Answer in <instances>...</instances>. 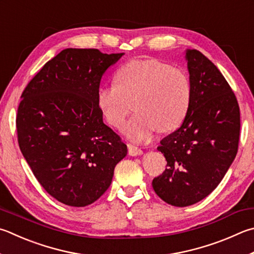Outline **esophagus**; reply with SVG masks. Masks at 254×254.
Returning a JSON list of instances; mask_svg holds the SVG:
<instances>
[{
	"label": "esophagus",
	"instance_id": "obj_1",
	"mask_svg": "<svg viewBox=\"0 0 254 254\" xmlns=\"http://www.w3.org/2000/svg\"><path fill=\"white\" fill-rule=\"evenodd\" d=\"M127 149H128V154L131 156H136V155H141L143 153V151L133 144H127Z\"/></svg>",
	"mask_w": 254,
	"mask_h": 254
}]
</instances>
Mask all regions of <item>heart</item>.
Listing matches in <instances>:
<instances>
[{"label": "heart", "instance_id": "1", "mask_svg": "<svg viewBox=\"0 0 254 254\" xmlns=\"http://www.w3.org/2000/svg\"><path fill=\"white\" fill-rule=\"evenodd\" d=\"M117 83L101 85L96 101L110 126L120 128L135 100L136 114L124 127L135 142L152 139L161 128L170 131L186 117L191 100V83L186 72L155 59L133 60L120 68Z\"/></svg>", "mask_w": 254, "mask_h": 254}]
</instances>
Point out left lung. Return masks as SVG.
<instances>
[{"instance_id":"left-lung-1","label":"left lung","mask_w":254,"mask_h":254,"mask_svg":"<svg viewBox=\"0 0 254 254\" xmlns=\"http://www.w3.org/2000/svg\"><path fill=\"white\" fill-rule=\"evenodd\" d=\"M184 55L190 105L181 127L160 142L168 168L152 181L156 194L174 206L194 204L219 186L240 136L239 104L222 73L200 51L187 49Z\"/></svg>"}]
</instances>
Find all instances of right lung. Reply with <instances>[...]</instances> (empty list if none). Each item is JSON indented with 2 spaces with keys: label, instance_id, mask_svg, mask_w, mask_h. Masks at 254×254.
I'll return each instance as SVG.
<instances>
[{
  "label": "right lung",
  "instance_id": "right-lung-1",
  "mask_svg": "<svg viewBox=\"0 0 254 254\" xmlns=\"http://www.w3.org/2000/svg\"><path fill=\"white\" fill-rule=\"evenodd\" d=\"M124 53L65 49L23 91L18 145L50 195L70 206L93 203L108 190L127 146L105 126L96 101L100 82Z\"/></svg>",
  "mask_w": 254,
  "mask_h": 254
}]
</instances>
